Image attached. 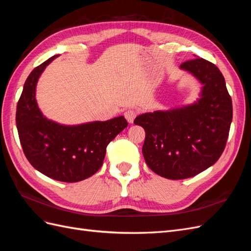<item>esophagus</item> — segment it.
Listing matches in <instances>:
<instances>
[{
  "label": "esophagus",
  "mask_w": 251,
  "mask_h": 251,
  "mask_svg": "<svg viewBox=\"0 0 251 251\" xmlns=\"http://www.w3.org/2000/svg\"><path fill=\"white\" fill-rule=\"evenodd\" d=\"M136 115H137V111L134 110V109H127L126 112H125V117L126 119L127 120V123L132 124Z\"/></svg>",
  "instance_id": "34e87169"
}]
</instances>
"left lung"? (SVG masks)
<instances>
[{"label":"left lung","instance_id":"8db88e82","mask_svg":"<svg viewBox=\"0 0 251 251\" xmlns=\"http://www.w3.org/2000/svg\"><path fill=\"white\" fill-rule=\"evenodd\" d=\"M202 83L192 104L141 114L134 120L146 131L142 154L149 168L166 179L191 178L222 155L232 120V102L218 67L197 57L181 64Z\"/></svg>","mask_w":251,"mask_h":251}]
</instances>
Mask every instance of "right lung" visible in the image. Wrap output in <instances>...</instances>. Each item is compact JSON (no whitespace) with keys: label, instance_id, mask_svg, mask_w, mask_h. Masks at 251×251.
<instances>
[{"label":"right lung","instance_id":"obj_1","mask_svg":"<svg viewBox=\"0 0 251 251\" xmlns=\"http://www.w3.org/2000/svg\"><path fill=\"white\" fill-rule=\"evenodd\" d=\"M54 55L29 74L17 107V127L28 161L45 176L78 182L101 168L108 144L127 126L124 116L65 126L43 115L35 100L36 83Z\"/></svg>","mask_w":251,"mask_h":251}]
</instances>
